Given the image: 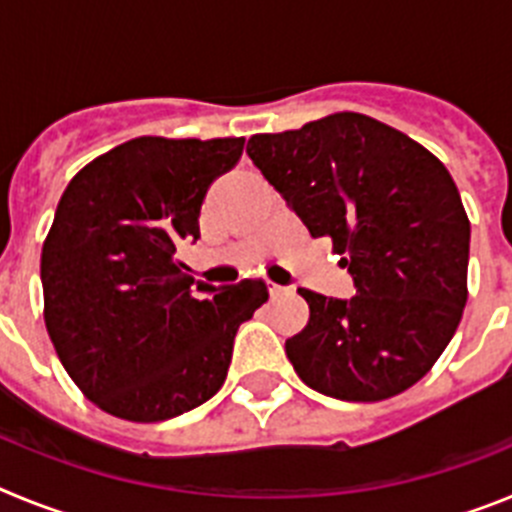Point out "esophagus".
Wrapping results in <instances>:
<instances>
[{
  "label": "esophagus",
  "instance_id": "34e87169",
  "mask_svg": "<svg viewBox=\"0 0 512 512\" xmlns=\"http://www.w3.org/2000/svg\"><path fill=\"white\" fill-rule=\"evenodd\" d=\"M284 292H287V287H282V284L269 282V295L271 297H279V295H284Z\"/></svg>",
  "mask_w": 512,
  "mask_h": 512
}]
</instances>
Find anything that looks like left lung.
<instances>
[{"label": "left lung", "mask_w": 512, "mask_h": 512, "mask_svg": "<svg viewBox=\"0 0 512 512\" xmlns=\"http://www.w3.org/2000/svg\"><path fill=\"white\" fill-rule=\"evenodd\" d=\"M246 153L354 277L351 300L300 289L310 320L284 348L302 382L348 402L413 387L454 338L469 295V217L449 169L359 112L253 135Z\"/></svg>", "instance_id": "left-lung-1"}]
</instances>
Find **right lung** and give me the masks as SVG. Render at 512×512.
Listing matches in <instances>:
<instances>
[{
    "label": "right lung",
    "mask_w": 512,
    "mask_h": 512,
    "mask_svg": "<svg viewBox=\"0 0 512 512\" xmlns=\"http://www.w3.org/2000/svg\"><path fill=\"white\" fill-rule=\"evenodd\" d=\"M246 138L143 135L74 176L40 256L43 315L63 369L104 413L158 423L210 400L261 279L210 287L176 259Z\"/></svg>",
    "instance_id": "obj_1"
}]
</instances>
